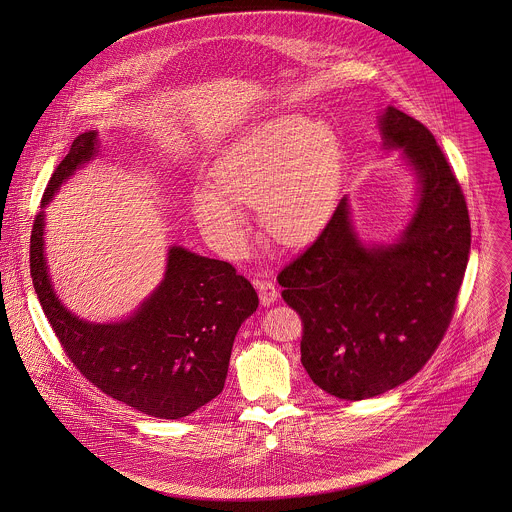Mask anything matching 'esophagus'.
Here are the masks:
<instances>
[{"label":"esophagus","instance_id":"34e87169","mask_svg":"<svg viewBox=\"0 0 512 512\" xmlns=\"http://www.w3.org/2000/svg\"><path fill=\"white\" fill-rule=\"evenodd\" d=\"M253 284H255V288L259 292V300H261L263 306L275 304V300L279 298V292H277L275 284L271 283V281H259V279Z\"/></svg>","mask_w":512,"mask_h":512}]
</instances>
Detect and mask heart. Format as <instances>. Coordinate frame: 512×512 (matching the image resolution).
<instances>
[{"instance_id":"heart-1","label":"heart","mask_w":512,"mask_h":512,"mask_svg":"<svg viewBox=\"0 0 512 512\" xmlns=\"http://www.w3.org/2000/svg\"><path fill=\"white\" fill-rule=\"evenodd\" d=\"M216 188L198 186L192 210L206 237L228 257L251 237L241 204L259 208L265 229L283 243L314 237L330 222L343 180L338 133L326 121L290 114L241 135L212 167Z\"/></svg>"}]
</instances>
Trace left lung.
Segmentation results:
<instances>
[{
    "mask_svg": "<svg viewBox=\"0 0 512 512\" xmlns=\"http://www.w3.org/2000/svg\"><path fill=\"white\" fill-rule=\"evenodd\" d=\"M379 131L383 149L400 151L416 176L408 224L391 243H365L343 196L277 277L304 322L306 373L343 400L383 395L426 365L450 326L471 249L467 204L434 135L393 106Z\"/></svg>",
    "mask_w": 512,
    "mask_h": 512,
    "instance_id": "obj_1",
    "label": "left lung"
}]
</instances>
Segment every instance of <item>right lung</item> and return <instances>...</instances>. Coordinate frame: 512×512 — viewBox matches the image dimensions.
<instances>
[{"label": "right lung", "instance_id": "1", "mask_svg": "<svg viewBox=\"0 0 512 512\" xmlns=\"http://www.w3.org/2000/svg\"><path fill=\"white\" fill-rule=\"evenodd\" d=\"M98 153V131L80 133L47 184L31 231L33 286L68 359L90 383L143 414L178 420L224 391L233 340L259 298L226 261L171 245L163 281L127 318L100 324L70 312L47 265L45 208Z\"/></svg>", "mask_w": 512, "mask_h": 512}]
</instances>
